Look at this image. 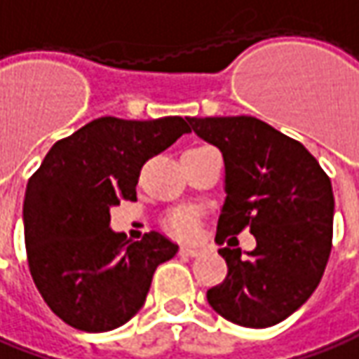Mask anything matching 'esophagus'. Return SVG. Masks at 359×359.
<instances>
[{"mask_svg":"<svg viewBox=\"0 0 359 359\" xmlns=\"http://www.w3.org/2000/svg\"><path fill=\"white\" fill-rule=\"evenodd\" d=\"M200 251H202V248H198V245H182V248H180V255H187V257H196Z\"/></svg>","mask_w":359,"mask_h":359,"instance_id":"1","label":"esophagus"}]
</instances>
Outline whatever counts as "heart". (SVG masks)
Wrapping results in <instances>:
<instances>
[{"mask_svg":"<svg viewBox=\"0 0 359 359\" xmlns=\"http://www.w3.org/2000/svg\"><path fill=\"white\" fill-rule=\"evenodd\" d=\"M167 228L172 233H177V236L190 238V236H194V231L198 228V218H196L194 210L180 208V210L172 212L169 218H167Z\"/></svg>","mask_w":359,"mask_h":359,"instance_id":"heart-1","label":"heart"}]
</instances>
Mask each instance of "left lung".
<instances>
[{
	"instance_id": "left-lung-1",
	"label": "left lung",
	"mask_w": 359,
	"mask_h": 359,
	"mask_svg": "<svg viewBox=\"0 0 359 359\" xmlns=\"http://www.w3.org/2000/svg\"><path fill=\"white\" fill-rule=\"evenodd\" d=\"M189 123L224 157L226 198L216 241L243 228L255 238L251 251L231 250L230 240L218 250L228 275L206 299L233 324L275 326L301 309L323 279L332 250L330 179L302 143L262 119L189 118Z\"/></svg>"
}]
</instances>
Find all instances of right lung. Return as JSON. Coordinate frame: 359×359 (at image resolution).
<instances>
[{
    "instance_id": "obj_1",
    "label": "right lung",
    "mask_w": 359,
    "mask_h": 359,
    "mask_svg": "<svg viewBox=\"0 0 359 359\" xmlns=\"http://www.w3.org/2000/svg\"><path fill=\"white\" fill-rule=\"evenodd\" d=\"M189 123L97 118L57 141L29 179L23 228L31 277L50 311L84 332H108L145 304L157 265L179 245L159 231L139 241L109 228L119 200H137L143 163Z\"/></svg>"
}]
</instances>
